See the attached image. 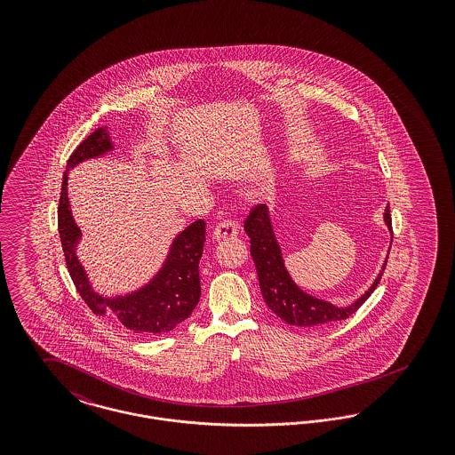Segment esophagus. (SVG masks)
<instances>
[{
	"mask_svg": "<svg viewBox=\"0 0 455 455\" xmlns=\"http://www.w3.org/2000/svg\"><path fill=\"white\" fill-rule=\"evenodd\" d=\"M238 235V225L232 220H225L218 223L213 230V238L215 240H223V238H234Z\"/></svg>",
	"mask_w": 455,
	"mask_h": 455,
	"instance_id": "1",
	"label": "esophagus"
}]
</instances>
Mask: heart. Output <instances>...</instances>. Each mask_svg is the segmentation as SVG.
I'll list each match as a JSON object with an SVG mask.
<instances>
[{"mask_svg":"<svg viewBox=\"0 0 455 455\" xmlns=\"http://www.w3.org/2000/svg\"><path fill=\"white\" fill-rule=\"evenodd\" d=\"M271 189H273V186H271L269 182L258 184V186H254V188H251V189L247 191V197L252 199V201H259V199H264V197H267V196L271 195Z\"/></svg>","mask_w":455,"mask_h":455,"instance_id":"heart-1","label":"heart"}]
</instances>
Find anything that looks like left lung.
<instances>
[{"mask_svg": "<svg viewBox=\"0 0 455 455\" xmlns=\"http://www.w3.org/2000/svg\"><path fill=\"white\" fill-rule=\"evenodd\" d=\"M384 221L389 228L390 243H392L389 204L386 206V212H384ZM243 230L251 238V256L258 269L262 299L280 319L290 325L315 327V325L343 321L351 314H355L371 295V291L377 288L389 258L387 254L380 273L377 275V278L373 280L371 286L363 295H360L355 302L349 303L347 307H339L307 293L293 282L291 275L286 269L282 245L275 234L273 218L267 206L264 204L256 206L245 220Z\"/></svg>", "mask_w": 455, "mask_h": 455, "instance_id": "8db88e82", "label": "left lung"}]
</instances>
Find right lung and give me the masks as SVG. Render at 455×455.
Instances as JSON below:
<instances>
[{"mask_svg": "<svg viewBox=\"0 0 455 455\" xmlns=\"http://www.w3.org/2000/svg\"><path fill=\"white\" fill-rule=\"evenodd\" d=\"M114 148L108 128H99L78 145L66 164L58 208V227L66 266L78 293L93 314L108 315V319L117 321L140 336L171 332L173 327L184 323L193 314L201 297L199 259L206 240V223L203 220H196L179 232L173 237L158 271L145 284L128 293L108 297L95 290L88 278L87 269L76 254L78 243L82 242V230L71 212L68 197V173L78 164L104 156Z\"/></svg>", "mask_w": 455, "mask_h": 455, "instance_id": "add662e5", "label": "right lung"}]
</instances>
